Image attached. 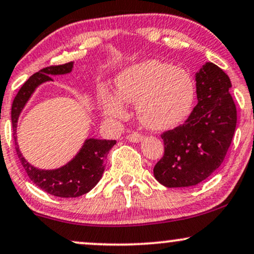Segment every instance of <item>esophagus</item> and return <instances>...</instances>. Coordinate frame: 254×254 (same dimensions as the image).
Wrapping results in <instances>:
<instances>
[{"label":"esophagus","instance_id":"34e87169","mask_svg":"<svg viewBox=\"0 0 254 254\" xmlns=\"http://www.w3.org/2000/svg\"><path fill=\"white\" fill-rule=\"evenodd\" d=\"M144 138V136L140 135V133H137V132H132V133H129V135L127 136V139L129 140V142H132V143H138L140 140H143Z\"/></svg>","mask_w":254,"mask_h":254}]
</instances>
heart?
<instances>
[{
    "mask_svg": "<svg viewBox=\"0 0 254 254\" xmlns=\"http://www.w3.org/2000/svg\"><path fill=\"white\" fill-rule=\"evenodd\" d=\"M100 105L108 117H127L125 104H137L140 123L164 131L182 123L195 102V81L187 69L157 59L140 61L116 77V94L102 91Z\"/></svg>",
    "mask_w": 254,
    "mask_h": 254,
    "instance_id": "heart-1",
    "label": "heart"
}]
</instances>
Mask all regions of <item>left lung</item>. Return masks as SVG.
<instances>
[{
	"label": "left lung",
	"mask_w": 254,
	"mask_h": 254,
	"mask_svg": "<svg viewBox=\"0 0 254 254\" xmlns=\"http://www.w3.org/2000/svg\"><path fill=\"white\" fill-rule=\"evenodd\" d=\"M197 104L185 124L162 133L164 155L154 176L168 188L196 186L221 166L233 138L237 109L230 77L213 63L195 73Z\"/></svg>",
	"instance_id": "1"
}]
</instances>
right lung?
I'll return each mask as SVG.
<instances>
[{
    "label": "right lung",
    "instance_id": "add662e5",
    "mask_svg": "<svg viewBox=\"0 0 254 254\" xmlns=\"http://www.w3.org/2000/svg\"><path fill=\"white\" fill-rule=\"evenodd\" d=\"M73 61L59 66H50L33 74L20 88L11 106V124L17 156L32 182L48 194L59 197H78L88 193L102 179L105 160L116 140L87 138L80 150L65 166L57 169H39L29 163L21 154L16 139V127L22 110L40 85L52 81L50 75L71 73Z\"/></svg>",
    "mask_w": 254,
    "mask_h": 254
}]
</instances>
